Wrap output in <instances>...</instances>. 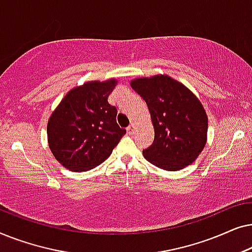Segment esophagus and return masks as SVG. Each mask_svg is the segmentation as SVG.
<instances>
[{
    "label": "esophagus",
    "instance_id": "34e87169",
    "mask_svg": "<svg viewBox=\"0 0 252 252\" xmlns=\"http://www.w3.org/2000/svg\"><path fill=\"white\" fill-rule=\"evenodd\" d=\"M134 132H135V125H134V124H130V125L127 127V133H128L129 135H132Z\"/></svg>",
    "mask_w": 252,
    "mask_h": 252
}]
</instances>
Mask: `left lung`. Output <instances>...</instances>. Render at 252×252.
I'll use <instances>...</instances> for the list:
<instances>
[{"label":"left lung","mask_w":252,"mask_h":252,"mask_svg":"<svg viewBox=\"0 0 252 252\" xmlns=\"http://www.w3.org/2000/svg\"><path fill=\"white\" fill-rule=\"evenodd\" d=\"M130 87L146 101L155 129L144 158L165 171L194 163L208 140V115L197 96L167 74L133 79Z\"/></svg>","instance_id":"left-lung-1"}]
</instances>
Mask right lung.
Segmentation results:
<instances>
[{
  "mask_svg": "<svg viewBox=\"0 0 252 252\" xmlns=\"http://www.w3.org/2000/svg\"><path fill=\"white\" fill-rule=\"evenodd\" d=\"M117 84L115 78L85 82L72 88L51 112L48 146L70 171L86 172L103 163L126 133L117 124L116 106L108 102Z\"/></svg>",
  "mask_w": 252,
  "mask_h": 252,
  "instance_id": "right-lung-1",
  "label": "right lung"
}]
</instances>
